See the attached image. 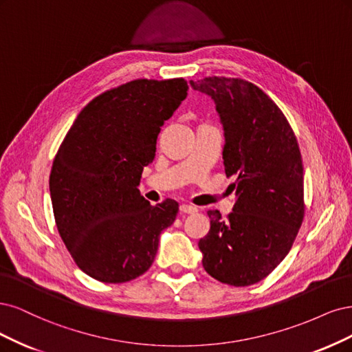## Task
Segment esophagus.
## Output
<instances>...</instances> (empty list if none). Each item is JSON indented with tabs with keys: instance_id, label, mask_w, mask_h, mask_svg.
Masks as SVG:
<instances>
[{
	"instance_id": "esophagus-1",
	"label": "esophagus",
	"mask_w": 352,
	"mask_h": 352,
	"mask_svg": "<svg viewBox=\"0 0 352 352\" xmlns=\"http://www.w3.org/2000/svg\"><path fill=\"white\" fill-rule=\"evenodd\" d=\"M179 210L183 213H196L197 212V208L196 206H191V205H181L179 206Z\"/></svg>"
}]
</instances>
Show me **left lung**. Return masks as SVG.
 <instances>
[{"instance_id":"obj_1","label":"left lung","mask_w":352,"mask_h":352,"mask_svg":"<svg viewBox=\"0 0 352 352\" xmlns=\"http://www.w3.org/2000/svg\"><path fill=\"white\" fill-rule=\"evenodd\" d=\"M190 85L217 105L225 174L236 177L226 219L219 210L208 212L210 230L199 241L201 263L226 285H253L285 258L304 219L298 142L283 112L256 85L217 76Z\"/></svg>"}]
</instances>
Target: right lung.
Instances as JSON below:
<instances>
[{"mask_svg":"<svg viewBox=\"0 0 352 352\" xmlns=\"http://www.w3.org/2000/svg\"><path fill=\"white\" fill-rule=\"evenodd\" d=\"M184 78H138L80 111L55 155L50 191L56 228L76 265L105 283L143 275L178 203L152 206L139 191L164 122L187 96Z\"/></svg>","mask_w":352,"mask_h":352,"instance_id":"right-lung-1","label":"right lung"}]
</instances>
